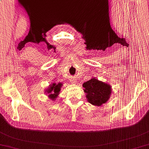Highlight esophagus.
I'll return each mask as SVG.
<instances>
[{
  "instance_id": "34e87169",
  "label": "esophagus",
  "mask_w": 149,
  "mask_h": 149,
  "mask_svg": "<svg viewBox=\"0 0 149 149\" xmlns=\"http://www.w3.org/2000/svg\"><path fill=\"white\" fill-rule=\"evenodd\" d=\"M71 83H76V80H74V79H72V80H71Z\"/></svg>"
}]
</instances>
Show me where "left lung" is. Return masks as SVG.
<instances>
[{"label": "left lung", "mask_w": 149, "mask_h": 149, "mask_svg": "<svg viewBox=\"0 0 149 149\" xmlns=\"http://www.w3.org/2000/svg\"><path fill=\"white\" fill-rule=\"evenodd\" d=\"M86 98L89 103L100 107L109 100L111 93V85L104 82L92 78L83 84Z\"/></svg>", "instance_id": "8db88e82"}]
</instances>
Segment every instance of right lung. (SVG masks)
Segmentation results:
<instances>
[{"label": "right lung", "instance_id": "add662e5", "mask_svg": "<svg viewBox=\"0 0 149 149\" xmlns=\"http://www.w3.org/2000/svg\"><path fill=\"white\" fill-rule=\"evenodd\" d=\"M61 86H62V84L61 83H59L58 84L54 83L49 85L47 90H45V92L48 94L49 98L51 99L52 101L55 100V99L59 95Z\"/></svg>", "mask_w": 149, "mask_h": 149}]
</instances>
